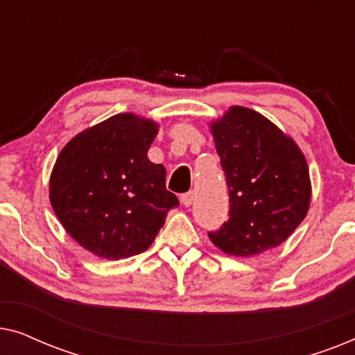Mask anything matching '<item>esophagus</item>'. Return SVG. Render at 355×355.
<instances>
[{
	"mask_svg": "<svg viewBox=\"0 0 355 355\" xmlns=\"http://www.w3.org/2000/svg\"><path fill=\"white\" fill-rule=\"evenodd\" d=\"M193 202V192H187V193H182L181 196V203L184 207H191Z\"/></svg>",
	"mask_w": 355,
	"mask_h": 355,
	"instance_id": "esophagus-1",
	"label": "esophagus"
}]
</instances>
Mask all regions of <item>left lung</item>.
<instances>
[{"label": "left lung", "mask_w": 355, "mask_h": 355, "mask_svg": "<svg viewBox=\"0 0 355 355\" xmlns=\"http://www.w3.org/2000/svg\"><path fill=\"white\" fill-rule=\"evenodd\" d=\"M230 189V220L208 237L227 255L275 249L307 216L309 164L293 137L263 114L231 106L210 123Z\"/></svg>", "instance_id": "1"}]
</instances>
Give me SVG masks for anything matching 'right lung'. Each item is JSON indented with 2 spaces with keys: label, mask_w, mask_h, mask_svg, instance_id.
Listing matches in <instances>:
<instances>
[{
  "label": "right lung",
  "mask_w": 355,
  "mask_h": 355,
  "mask_svg": "<svg viewBox=\"0 0 355 355\" xmlns=\"http://www.w3.org/2000/svg\"><path fill=\"white\" fill-rule=\"evenodd\" d=\"M159 124L119 113L72 137L50 176V202L67 234L106 260L129 259L152 245L178 198L166 169L147 153Z\"/></svg>",
  "instance_id": "obj_1"
}]
</instances>
